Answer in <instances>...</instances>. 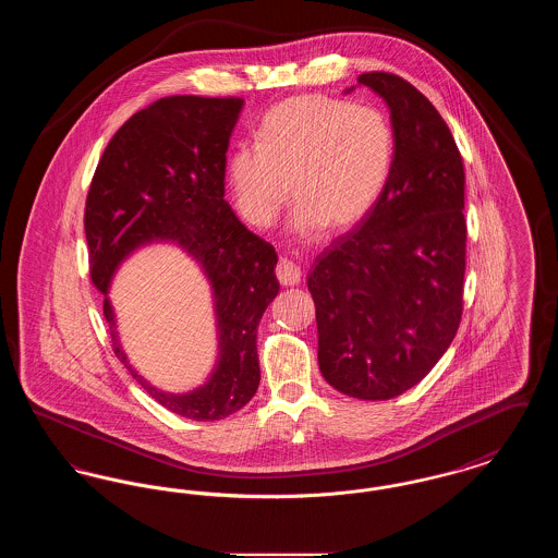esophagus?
Returning a JSON list of instances; mask_svg holds the SVG:
<instances>
[{"instance_id":"1","label":"esophagus","mask_w":558,"mask_h":558,"mask_svg":"<svg viewBox=\"0 0 558 558\" xmlns=\"http://www.w3.org/2000/svg\"><path fill=\"white\" fill-rule=\"evenodd\" d=\"M276 278L280 280L282 287H294L301 280V267L289 259H280L276 266Z\"/></svg>"}]
</instances>
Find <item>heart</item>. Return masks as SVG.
<instances>
[{"mask_svg":"<svg viewBox=\"0 0 558 558\" xmlns=\"http://www.w3.org/2000/svg\"><path fill=\"white\" fill-rule=\"evenodd\" d=\"M393 148L383 110L305 94L267 112L257 146L232 153L228 180L242 217L257 228L276 223L292 192L299 201L292 232L310 240L324 226L347 230L374 209L391 173Z\"/></svg>","mask_w":558,"mask_h":558,"instance_id":"obj_1","label":"heart"}]
</instances>
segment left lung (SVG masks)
<instances>
[{"mask_svg":"<svg viewBox=\"0 0 558 558\" xmlns=\"http://www.w3.org/2000/svg\"><path fill=\"white\" fill-rule=\"evenodd\" d=\"M357 81L391 110L393 162L378 203L310 271L322 376L349 398H398L450 347L466 267L464 165L450 128L393 73Z\"/></svg>","mask_w":558,"mask_h":558,"instance_id":"left-lung-1","label":"left lung"}]
</instances>
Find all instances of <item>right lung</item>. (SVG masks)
<instances>
[{"label":"right lung","instance_id":"1","mask_svg":"<svg viewBox=\"0 0 558 558\" xmlns=\"http://www.w3.org/2000/svg\"><path fill=\"white\" fill-rule=\"evenodd\" d=\"M242 105L234 96H169L142 108L108 142L85 201L89 276L105 294L112 351L150 398L190 421H221L255 396L257 326L280 291L274 246L246 230L223 201L226 153ZM150 239L178 241L214 287L220 357L213 378L182 397L132 371L106 296L118 264Z\"/></svg>","mask_w":558,"mask_h":558}]
</instances>
